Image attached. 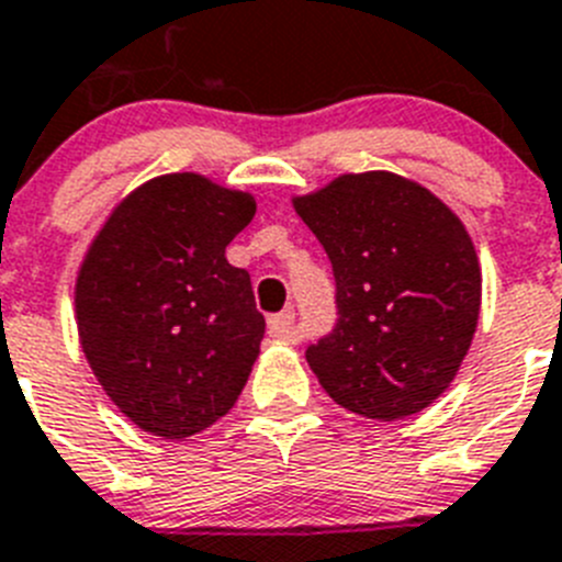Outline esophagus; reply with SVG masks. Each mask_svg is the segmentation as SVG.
<instances>
[{"mask_svg": "<svg viewBox=\"0 0 562 562\" xmlns=\"http://www.w3.org/2000/svg\"><path fill=\"white\" fill-rule=\"evenodd\" d=\"M268 330H271V336H277L282 341H296L294 311H282V314L268 316Z\"/></svg>", "mask_w": 562, "mask_h": 562, "instance_id": "34e87169", "label": "esophagus"}]
</instances>
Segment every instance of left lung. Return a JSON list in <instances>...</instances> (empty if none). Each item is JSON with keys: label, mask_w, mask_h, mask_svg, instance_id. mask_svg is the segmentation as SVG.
Wrapping results in <instances>:
<instances>
[{"label": "left lung", "mask_w": 562, "mask_h": 562, "mask_svg": "<svg viewBox=\"0 0 562 562\" xmlns=\"http://www.w3.org/2000/svg\"><path fill=\"white\" fill-rule=\"evenodd\" d=\"M294 209L336 280L339 319L305 350L319 384L364 418L422 413L450 387L477 328L481 266L463 223L393 172L339 175Z\"/></svg>", "instance_id": "1"}]
</instances>
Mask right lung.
Masks as SVG:
<instances>
[{
  "label": "right lung",
  "mask_w": 562,
  "mask_h": 562,
  "mask_svg": "<svg viewBox=\"0 0 562 562\" xmlns=\"http://www.w3.org/2000/svg\"><path fill=\"white\" fill-rule=\"evenodd\" d=\"M254 212L248 192L160 175L112 209L78 268L81 350L115 407L153 436L212 427L246 387L266 319L226 246Z\"/></svg>",
  "instance_id": "1"
}]
</instances>
